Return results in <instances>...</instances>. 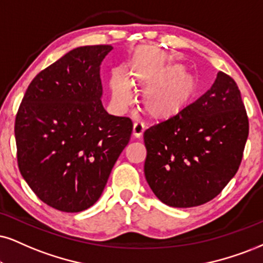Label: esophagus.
<instances>
[{
    "label": "esophagus",
    "mask_w": 263,
    "mask_h": 263,
    "mask_svg": "<svg viewBox=\"0 0 263 263\" xmlns=\"http://www.w3.org/2000/svg\"><path fill=\"white\" fill-rule=\"evenodd\" d=\"M145 125L142 124L141 122H135L134 125H133V135L135 138H141L142 134H144Z\"/></svg>",
    "instance_id": "esophagus-1"
}]
</instances>
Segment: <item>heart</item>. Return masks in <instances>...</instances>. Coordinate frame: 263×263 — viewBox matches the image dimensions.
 <instances>
[{
	"label": "heart",
	"instance_id": "1",
	"mask_svg": "<svg viewBox=\"0 0 263 263\" xmlns=\"http://www.w3.org/2000/svg\"><path fill=\"white\" fill-rule=\"evenodd\" d=\"M133 85L144 91L142 108L151 118L164 121L179 115L195 92V79L181 64L133 74ZM113 100L119 106L129 105L132 89L121 77L112 79Z\"/></svg>",
	"mask_w": 263,
	"mask_h": 263
}]
</instances>
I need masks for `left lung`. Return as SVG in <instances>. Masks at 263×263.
Segmentation results:
<instances>
[{
    "mask_svg": "<svg viewBox=\"0 0 263 263\" xmlns=\"http://www.w3.org/2000/svg\"><path fill=\"white\" fill-rule=\"evenodd\" d=\"M248 135L239 87L232 77L218 72L195 102L144 133L148 185L172 207L209 202L238 172Z\"/></svg>",
    "mask_w": 263,
    "mask_h": 263,
    "instance_id": "left-lung-1",
    "label": "left lung"
}]
</instances>
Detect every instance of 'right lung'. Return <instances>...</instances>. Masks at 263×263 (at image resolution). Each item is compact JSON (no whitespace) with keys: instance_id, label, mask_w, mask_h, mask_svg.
I'll use <instances>...</instances> for the list:
<instances>
[{"instance_id":"obj_1","label":"right lung","mask_w":263,"mask_h":263,"mask_svg":"<svg viewBox=\"0 0 263 263\" xmlns=\"http://www.w3.org/2000/svg\"><path fill=\"white\" fill-rule=\"evenodd\" d=\"M111 45L77 47L29 84L15 116L21 174L35 195L62 212H80L101 196L133 122L101 102L100 64Z\"/></svg>"}]
</instances>
